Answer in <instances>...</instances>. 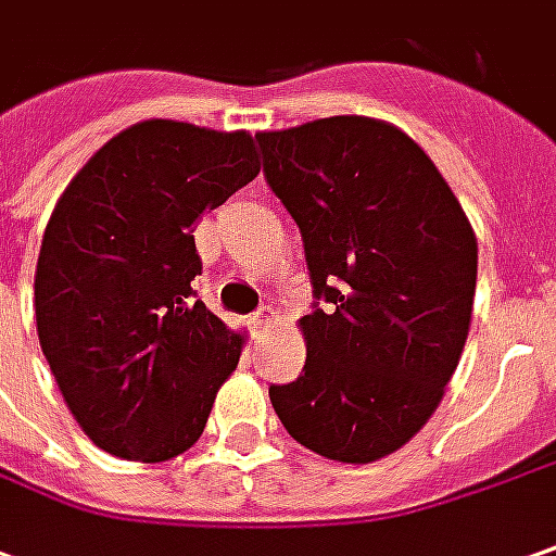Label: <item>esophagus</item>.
<instances>
[{
  "label": "esophagus",
  "mask_w": 556,
  "mask_h": 556,
  "mask_svg": "<svg viewBox=\"0 0 556 556\" xmlns=\"http://www.w3.org/2000/svg\"><path fill=\"white\" fill-rule=\"evenodd\" d=\"M274 323V309L262 307L258 313H252V328H267Z\"/></svg>",
  "instance_id": "obj_1"
}]
</instances>
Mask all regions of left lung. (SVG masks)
Wrapping results in <instances>:
<instances>
[{"instance_id":"obj_1","label":"left lung","mask_w":556,"mask_h":556,"mask_svg":"<svg viewBox=\"0 0 556 556\" xmlns=\"http://www.w3.org/2000/svg\"><path fill=\"white\" fill-rule=\"evenodd\" d=\"M255 142L316 298L301 319L304 371L270 402L307 451L374 463L420 432L456 371L475 233L426 151L383 121L338 115Z\"/></svg>"}]
</instances>
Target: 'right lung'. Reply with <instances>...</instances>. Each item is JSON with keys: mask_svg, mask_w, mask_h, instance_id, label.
I'll return each instance as SVG.
<instances>
[{"mask_svg": "<svg viewBox=\"0 0 556 556\" xmlns=\"http://www.w3.org/2000/svg\"><path fill=\"white\" fill-rule=\"evenodd\" d=\"M255 176L249 134L142 121L56 200L36 267L39 343L105 453L164 463L203 432L243 338L198 298L194 228Z\"/></svg>", "mask_w": 556, "mask_h": 556, "instance_id": "right-lung-1", "label": "right lung"}]
</instances>
